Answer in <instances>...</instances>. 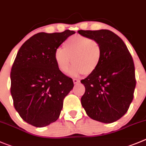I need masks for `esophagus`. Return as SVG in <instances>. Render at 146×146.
<instances>
[{"instance_id":"obj_1","label":"esophagus","mask_w":146,"mask_h":146,"mask_svg":"<svg viewBox=\"0 0 146 146\" xmlns=\"http://www.w3.org/2000/svg\"><path fill=\"white\" fill-rule=\"evenodd\" d=\"M73 82H74V84H77V83L80 82V80L78 79H73Z\"/></svg>"}]
</instances>
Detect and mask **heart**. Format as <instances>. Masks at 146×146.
I'll list each match as a JSON object with an SVG mask.
<instances>
[{"label":"heart","instance_id":"b5f03b06","mask_svg":"<svg viewBox=\"0 0 146 146\" xmlns=\"http://www.w3.org/2000/svg\"><path fill=\"white\" fill-rule=\"evenodd\" d=\"M102 50L97 40L82 36L69 38L64 44L55 50L54 61L61 72L66 73L72 59L74 64L69 70L72 77L90 74L95 72L100 64Z\"/></svg>","mask_w":146,"mask_h":146}]
</instances>
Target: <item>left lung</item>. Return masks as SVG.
Returning a JSON list of instances; mask_svg holds the SVG:
<instances>
[{
	"instance_id": "8db88e82",
	"label": "left lung",
	"mask_w": 146,
	"mask_h": 146,
	"mask_svg": "<svg viewBox=\"0 0 146 146\" xmlns=\"http://www.w3.org/2000/svg\"><path fill=\"white\" fill-rule=\"evenodd\" d=\"M100 44L102 56L95 72L81 80L85 92L81 103L90 118L111 123L127 112L136 84L133 58L123 40L106 29L78 31Z\"/></svg>"
}]
</instances>
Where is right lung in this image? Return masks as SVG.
<instances>
[{
	"label": "right lung",
	"instance_id": "1",
	"mask_svg": "<svg viewBox=\"0 0 146 146\" xmlns=\"http://www.w3.org/2000/svg\"><path fill=\"white\" fill-rule=\"evenodd\" d=\"M74 31L41 32L28 39L18 51L11 72L13 105L22 119L37 127L59 118L65 97L73 89L72 79L54 61L55 50Z\"/></svg>",
	"mask_w": 146,
	"mask_h": 146
}]
</instances>
